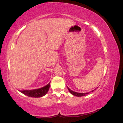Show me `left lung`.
<instances>
[{
    "label": "left lung",
    "mask_w": 123,
    "mask_h": 123,
    "mask_svg": "<svg viewBox=\"0 0 123 123\" xmlns=\"http://www.w3.org/2000/svg\"><path fill=\"white\" fill-rule=\"evenodd\" d=\"M68 89L69 91V92L72 94V95H73L74 96H77V97L84 96H86V95H87V94H89V93H90V92H93V91H94L96 90V89H95V90H93L91 91L88 92H86V93H80V92H77L73 91H72V90H70V89L69 88V87H68Z\"/></svg>",
    "instance_id": "1"
}]
</instances>
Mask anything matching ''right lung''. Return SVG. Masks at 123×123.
Listing matches in <instances>:
<instances>
[{"mask_svg":"<svg viewBox=\"0 0 123 123\" xmlns=\"http://www.w3.org/2000/svg\"><path fill=\"white\" fill-rule=\"evenodd\" d=\"M50 86V82L48 85L41 88L34 90H18L24 95L31 97H41L45 96L48 92Z\"/></svg>","mask_w":123,"mask_h":123,"instance_id":"add662e5","label":"right lung"}]
</instances>
